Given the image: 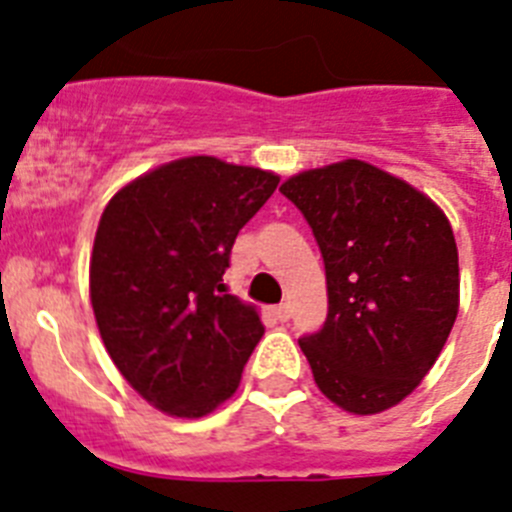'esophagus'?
<instances>
[{"mask_svg":"<svg viewBox=\"0 0 512 512\" xmlns=\"http://www.w3.org/2000/svg\"><path fill=\"white\" fill-rule=\"evenodd\" d=\"M274 315H277V320L287 323L289 315H292V310H289V305H279V307H274Z\"/></svg>","mask_w":512,"mask_h":512,"instance_id":"obj_1","label":"esophagus"}]
</instances>
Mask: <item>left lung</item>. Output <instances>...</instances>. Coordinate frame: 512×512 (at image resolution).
Instances as JSON below:
<instances>
[{"mask_svg":"<svg viewBox=\"0 0 512 512\" xmlns=\"http://www.w3.org/2000/svg\"><path fill=\"white\" fill-rule=\"evenodd\" d=\"M279 192L323 253L328 318L300 338L315 384L348 413H382L431 372L454 328V230L436 202L356 158L302 171Z\"/></svg>","mask_w":512,"mask_h":512,"instance_id":"obj_1","label":"left lung"}]
</instances>
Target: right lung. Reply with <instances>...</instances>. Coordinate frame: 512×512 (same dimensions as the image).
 <instances>
[{
  "mask_svg": "<svg viewBox=\"0 0 512 512\" xmlns=\"http://www.w3.org/2000/svg\"><path fill=\"white\" fill-rule=\"evenodd\" d=\"M279 176L212 156L179 158L110 200L89 264L107 354L153 408L202 418L228 400L264 336L259 312L225 295L235 235Z\"/></svg>",
  "mask_w": 512,
  "mask_h": 512,
  "instance_id": "1",
  "label": "right lung"
}]
</instances>
